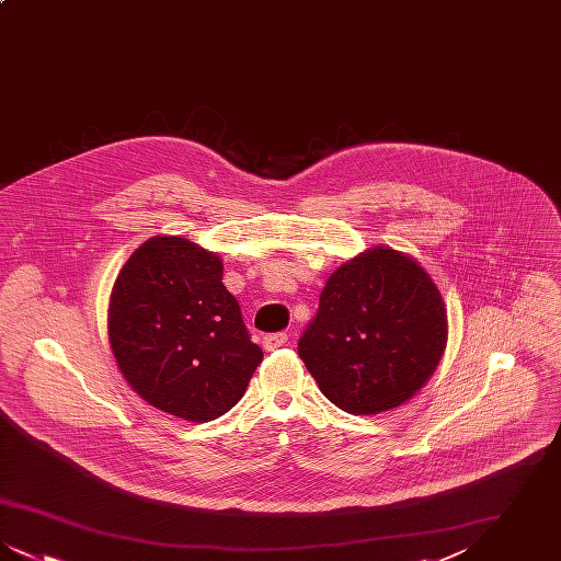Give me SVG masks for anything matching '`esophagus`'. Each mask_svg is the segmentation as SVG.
Listing matches in <instances>:
<instances>
[{"instance_id":"34e87169","label":"esophagus","mask_w":561,"mask_h":561,"mask_svg":"<svg viewBox=\"0 0 561 561\" xmlns=\"http://www.w3.org/2000/svg\"><path fill=\"white\" fill-rule=\"evenodd\" d=\"M288 343V334L286 332H277V334H267L263 339V347L267 351H275V348L284 347Z\"/></svg>"}]
</instances>
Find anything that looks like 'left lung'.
I'll return each instance as SVG.
<instances>
[{
	"label": "left lung",
	"mask_w": 561,
	"mask_h": 561,
	"mask_svg": "<svg viewBox=\"0 0 561 561\" xmlns=\"http://www.w3.org/2000/svg\"><path fill=\"white\" fill-rule=\"evenodd\" d=\"M448 343L446 302L421 263L376 245L336 268L298 355L320 391L355 416L412 400Z\"/></svg>",
	"instance_id": "8db88e82"
}]
</instances>
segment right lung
<instances>
[{"instance_id":"right-lung-1","label":"right lung","mask_w":561,"mask_h":561,"mask_svg":"<svg viewBox=\"0 0 561 561\" xmlns=\"http://www.w3.org/2000/svg\"><path fill=\"white\" fill-rule=\"evenodd\" d=\"M107 332L134 391L188 423L229 412L263 362L222 284L220 256L179 236L140 243L119 268Z\"/></svg>"}]
</instances>
